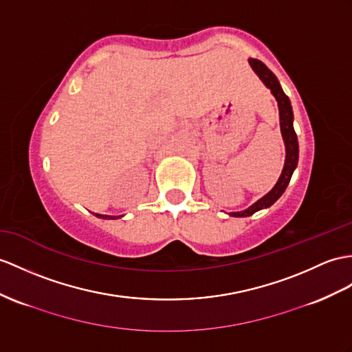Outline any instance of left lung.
Returning a JSON list of instances; mask_svg holds the SVG:
<instances>
[{
	"instance_id": "8db88e82",
	"label": "left lung",
	"mask_w": 352,
	"mask_h": 352,
	"mask_svg": "<svg viewBox=\"0 0 352 352\" xmlns=\"http://www.w3.org/2000/svg\"><path fill=\"white\" fill-rule=\"evenodd\" d=\"M250 64L252 67V70L258 74L263 83L267 87L273 96H275L278 106H279V119H280V133L282 137H284V143H285V166L284 170H282L279 181L276 185L273 186V190L270 192L265 194L263 199H260L256 203H254L251 208H248L243 212H233L230 213L231 217H250L252 213L258 212L261 209L270 208V206L275 203L279 197L284 194L287 190V186L291 181V176H293V171L297 167V161H298V142H297V134L294 131L293 126V109H291V102L289 98L285 96V92L282 91L279 80L276 79V76L273 74L267 67H265L258 59L250 58Z\"/></svg>"
}]
</instances>
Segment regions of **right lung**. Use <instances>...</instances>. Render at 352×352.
I'll use <instances>...</instances> for the list:
<instances>
[{
    "label": "right lung",
    "mask_w": 352,
    "mask_h": 352,
    "mask_svg": "<svg viewBox=\"0 0 352 352\" xmlns=\"http://www.w3.org/2000/svg\"><path fill=\"white\" fill-rule=\"evenodd\" d=\"M97 218H102V219H116V218H121V217H110V215H100V213H94Z\"/></svg>",
    "instance_id": "add662e5"
}]
</instances>
